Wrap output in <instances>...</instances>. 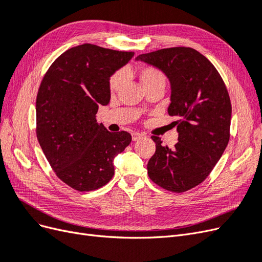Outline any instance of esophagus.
Listing matches in <instances>:
<instances>
[{
  "instance_id": "obj_1",
  "label": "esophagus",
  "mask_w": 262,
  "mask_h": 262,
  "mask_svg": "<svg viewBox=\"0 0 262 262\" xmlns=\"http://www.w3.org/2000/svg\"><path fill=\"white\" fill-rule=\"evenodd\" d=\"M143 137V134H141V133H139V132H133L132 133V140L133 141H138L140 138H142Z\"/></svg>"
}]
</instances>
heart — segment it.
Returning <instances> with one entry per match:
<instances>
[{
    "mask_svg": "<svg viewBox=\"0 0 262 262\" xmlns=\"http://www.w3.org/2000/svg\"><path fill=\"white\" fill-rule=\"evenodd\" d=\"M139 80L141 82V84L143 85V87L150 85V84H154L157 82H162L165 83V76L164 74L161 72L160 70H157L156 68L153 67H144L142 68L139 71ZM123 82V75L121 72H118L116 74H114L110 78V82H109V86H110V91L112 92H116L119 89H120V86L122 85Z\"/></svg>",
    "mask_w": 262,
    "mask_h": 262,
    "instance_id": "1",
    "label": "heart"
}]
</instances>
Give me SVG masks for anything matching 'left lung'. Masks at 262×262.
<instances>
[{
	"label": "left lung",
	"mask_w": 262,
	"mask_h": 262,
	"mask_svg": "<svg viewBox=\"0 0 262 262\" xmlns=\"http://www.w3.org/2000/svg\"><path fill=\"white\" fill-rule=\"evenodd\" d=\"M136 60L167 76L168 114L179 119L173 148L152 137L156 150L147 163L148 177L168 191L185 192L209 176L228 144L232 105L226 86L212 63L192 48L161 49Z\"/></svg>",
	"instance_id": "1"
}]
</instances>
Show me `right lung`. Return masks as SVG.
I'll return each instance as SVG.
<instances>
[{"instance_id":"add662e5","label":"right lung","mask_w":262,"mask_h":262,"mask_svg":"<svg viewBox=\"0 0 262 262\" xmlns=\"http://www.w3.org/2000/svg\"><path fill=\"white\" fill-rule=\"evenodd\" d=\"M133 55L91 43L73 47L52 63L39 87L38 142L55 175L78 191L109 182L114 158L131 143L130 133L109 132L96 114L110 101V76Z\"/></svg>"}]
</instances>
